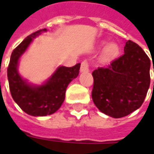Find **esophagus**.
I'll use <instances>...</instances> for the list:
<instances>
[{"instance_id": "esophagus-1", "label": "esophagus", "mask_w": 154, "mask_h": 154, "mask_svg": "<svg viewBox=\"0 0 154 154\" xmlns=\"http://www.w3.org/2000/svg\"><path fill=\"white\" fill-rule=\"evenodd\" d=\"M89 70V62L88 61H83L80 65V72H87Z\"/></svg>"}]
</instances>
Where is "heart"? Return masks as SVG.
Masks as SVG:
<instances>
[{
	"label": "heart",
	"mask_w": 154,
	"mask_h": 154,
	"mask_svg": "<svg viewBox=\"0 0 154 154\" xmlns=\"http://www.w3.org/2000/svg\"><path fill=\"white\" fill-rule=\"evenodd\" d=\"M118 52H119V48L118 46L114 44V43H111L106 46L104 52H103V59L105 61H109L111 59H113L114 57L118 55Z\"/></svg>",
	"instance_id": "1"
}]
</instances>
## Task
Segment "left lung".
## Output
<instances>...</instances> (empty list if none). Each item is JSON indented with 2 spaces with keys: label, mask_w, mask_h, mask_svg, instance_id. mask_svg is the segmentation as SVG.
I'll list each match as a JSON object with an SVG mask.
<instances>
[{
  "label": "left lung",
  "mask_w": 154,
  "mask_h": 154,
  "mask_svg": "<svg viewBox=\"0 0 154 154\" xmlns=\"http://www.w3.org/2000/svg\"><path fill=\"white\" fill-rule=\"evenodd\" d=\"M150 65L139 45L127 41L122 56L92 72L93 103L101 112L115 118L139 109L150 86Z\"/></svg>",
  "instance_id": "1"
}]
</instances>
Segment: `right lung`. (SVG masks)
I'll use <instances>...</instances> for the list:
<instances>
[{
	"instance_id": "1",
	"label": "right lung",
	"mask_w": 154,
	"mask_h": 154,
	"mask_svg": "<svg viewBox=\"0 0 154 154\" xmlns=\"http://www.w3.org/2000/svg\"><path fill=\"white\" fill-rule=\"evenodd\" d=\"M46 31V29L37 31L24 39L12 52L8 68V79L12 97L22 110L33 116H44L55 113L65 99L68 84L79 75L80 72V63L71 68L59 67L42 86L30 85L22 79L18 73L19 59L33 38Z\"/></svg>"
}]
</instances>
